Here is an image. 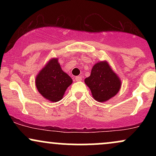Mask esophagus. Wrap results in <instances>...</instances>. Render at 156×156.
Segmentation results:
<instances>
[{
  "mask_svg": "<svg viewBox=\"0 0 156 156\" xmlns=\"http://www.w3.org/2000/svg\"><path fill=\"white\" fill-rule=\"evenodd\" d=\"M75 79H76V81H80V80H82V78L80 76H77V77H76V78H75Z\"/></svg>",
  "mask_w": 156,
  "mask_h": 156,
  "instance_id": "34e87169",
  "label": "esophagus"
}]
</instances>
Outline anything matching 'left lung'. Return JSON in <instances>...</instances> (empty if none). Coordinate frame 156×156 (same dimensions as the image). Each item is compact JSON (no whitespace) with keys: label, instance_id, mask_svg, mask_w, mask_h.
I'll return each instance as SVG.
<instances>
[{"label":"left lung","instance_id":"8db88e82","mask_svg":"<svg viewBox=\"0 0 156 156\" xmlns=\"http://www.w3.org/2000/svg\"><path fill=\"white\" fill-rule=\"evenodd\" d=\"M84 82L90 89L93 98L101 103L115 96L121 87L120 79L105 61L94 64L90 76Z\"/></svg>","mask_w":156,"mask_h":156}]
</instances>
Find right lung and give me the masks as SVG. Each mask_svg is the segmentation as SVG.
Segmentation results:
<instances>
[{
	"label": "right lung",
	"mask_w": 156,
	"mask_h": 156,
	"mask_svg": "<svg viewBox=\"0 0 156 156\" xmlns=\"http://www.w3.org/2000/svg\"><path fill=\"white\" fill-rule=\"evenodd\" d=\"M35 81L39 92L51 102L61 101L73 83L72 78L61 68L58 58H51L39 71Z\"/></svg>",
	"instance_id": "obj_1"
}]
</instances>
